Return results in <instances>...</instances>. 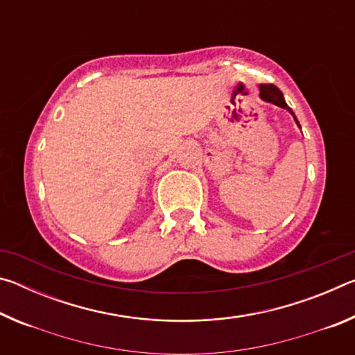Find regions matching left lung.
Here are the masks:
<instances>
[{
  "instance_id": "8db88e82",
  "label": "left lung",
  "mask_w": 355,
  "mask_h": 355,
  "mask_svg": "<svg viewBox=\"0 0 355 355\" xmlns=\"http://www.w3.org/2000/svg\"><path fill=\"white\" fill-rule=\"evenodd\" d=\"M260 97L263 98V100H266V101H271V103H274V105H277V106H280V107H285V110H288L290 111L293 116H294V112L290 110V107H288V105L285 103V100H284V94H282L277 87L274 86V84H260ZM294 120H296V123L299 125V122H297V119L294 117Z\"/></svg>"
}]
</instances>
